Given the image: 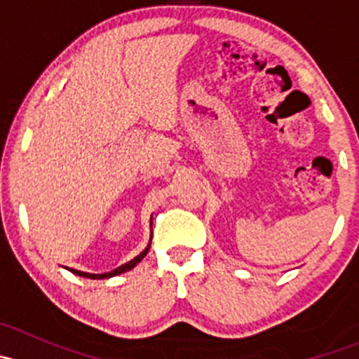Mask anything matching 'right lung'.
Returning <instances> with one entry per match:
<instances>
[{
    "label": "right lung",
    "instance_id": "obj_1",
    "mask_svg": "<svg viewBox=\"0 0 359 359\" xmlns=\"http://www.w3.org/2000/svg\"><path fill=\"white\" fill-rule=\"evenodd\" d=\"M153 238V236H151ZM149 247H151V241H149V245H147L146 247V250H144V252H140L139 255L135 257V259H132L130 260V262H126V264H123V266H119V267H116L114 271H111V273H102V274H90V273H83V271H76V269H67L71 271L72 274H78V276H81V278H90V280H106V278H112V276H118V274H121V273H126V271H130V269H133V267L137 266V264L140 262V260L144 259V257H146V253L149 252Z\"/></svg>",
    "mask_w": 359,
    "mask_h": 359
}]
</instances>
